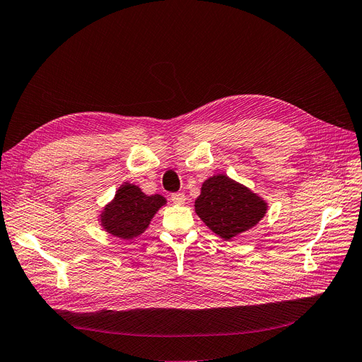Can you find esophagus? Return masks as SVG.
Returning a JSON list of instances; mask_svg holds the SVG:
<instances>
[{
  "instance_id": "obj_1",
  "label": "esophagus",
  "mask_w": 362,
  "mask_h": 362,
  "mask_svg": "<svg viewBox=\"0 0 362 362\" xmlns=\"http://www.w3.org/2000/svg\"><path fill=\"white\" fill-rule=\"evenodd\" d=\"M171 202L174 203V204H185V202H186V197H185V194H182V192H176V194H171Z\"/></svg>"
}]
</instances>
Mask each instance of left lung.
Wrapping results in <instances>:
<instances>
[{
  "instance_id": "obj_1",
  "label": "left lung",
  "mask_w": 362,
  "mask_h": 362,
  "mask_svg": "<svg viewBox=\"0 0 362 362\" xmlns=\"http://www.w3.org/2000/svg\"><path fill=\"white\" fill-rule=\"evenodd\" d=\"M194 206L199 219L223 240L253 228L269 207L264 198L225 174L204 180Z\"/></svg>"
}]
</instances>
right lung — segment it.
Segmentation results:
<instances>
[{"label":"right lung","instance_id":"add662e5","mask_svg":"<svg viewBox=\"0 0 362 362\" xmlns=\"http://www.w3.org/2000/svg\"><path fill=\"white\" fill-rule=\"evenodd\" d=\"M165 204L163 195H146L137 185L125 182L98 218L104 231L122 240H132L146 231L155 213Z\"/></svg>","mask_w":362,"mask_h":362}]
</instances>
